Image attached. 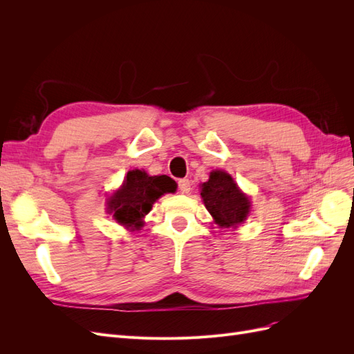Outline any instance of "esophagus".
<instances>
[{"instance_id": "1", "label": "esophagus", "mask_w": 354, "mask_h": 354, "mask_svg": "<svg viewBox=\"0 0 354 354\" xmlns=\"http://www.w3.org/2000/svg\"><path fill=\"white\" fill-rule=\"evenodd\" d=\"M178 190L181 192V194H189V192H190L189 178H180L178 180Z\"/></svg>"}]
</instances>
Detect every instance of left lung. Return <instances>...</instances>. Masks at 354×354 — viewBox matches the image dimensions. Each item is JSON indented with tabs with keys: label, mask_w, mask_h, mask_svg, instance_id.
Returning <instances> with one entry per match:
<instances>
[{
	"label": "left lung",
	"mask_w": 354,
	"mask_h": 354,
	"mask_svg": "<svg viewBox=\"0 0 354 354\" xmlns=\"http://www.w3.org/2000/svg\"><path fill=\"white\" fill-rule=\"evenodd\" d=\"M201 198L220 229H236L250 216V198L226 171H212L208 181L201 185Z\"/></svg>",
	"instance_id": "left-lung-1"
}]
</instances>
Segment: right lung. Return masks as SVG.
<instances>
[{
  "label": "right lung",
  "instance_id": "obj_1",
  "mask_svg": "<svg viewBox=\"0 0 354 354\" xmlns=\"http://www.w3.org/2000/svg\"><path fill=\"white\" fill-rule=\"evenodd\" d=\"M176 181L168 176H149L146 171H128L122 186L108 199V211L121 226L140 230L143 218L165 194H174Z\"/></svg>",
  "mask_w": 354,
  "mask_h": 354
}]
</instances>
